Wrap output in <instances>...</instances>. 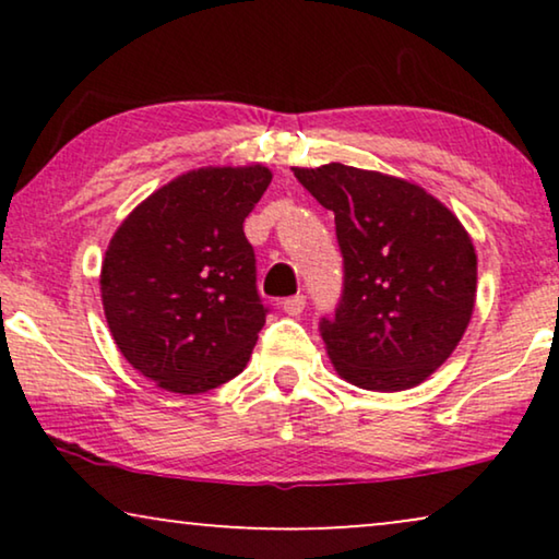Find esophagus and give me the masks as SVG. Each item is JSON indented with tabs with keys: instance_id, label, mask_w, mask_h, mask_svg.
<instances>
[{
	"instance_id": "1",
	"label": "esophagus",
	"mask_w": 559,
	"mask_h": 559,
	"mask_svg": "<svg viewBox=\"0 0 559 559\" xmlns=\"http://www.w3.org/2000/svg\"><path fill=\"white\" fill-rule=\"evenodd\" d=\"M305 295H293V297H285L282 300V310L287 312V316H300V312L305 310Z\"/></svg>"
}]
</instances>
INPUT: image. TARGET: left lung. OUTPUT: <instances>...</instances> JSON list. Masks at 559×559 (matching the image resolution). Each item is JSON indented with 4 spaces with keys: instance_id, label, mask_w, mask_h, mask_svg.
<instances>
[{
    "instance_id": "8db88e82",
    "label": "left lung",
    "mask_w": 559,
    "mask_h": 559,
    "mask_svg": "<svg viewBox=\"0 0 559 559\" xmlns=\"http://www.w3.org/2000/svg\"><path fill=\"white\" fill-rule=\"evenodd\" d=\"M335 213L343 289L320 318L328 356L350 384L402 392L453 354L476 302V251L453 213L419 186L331 163L295 167Z\"/></svg>"
}]
</instances>
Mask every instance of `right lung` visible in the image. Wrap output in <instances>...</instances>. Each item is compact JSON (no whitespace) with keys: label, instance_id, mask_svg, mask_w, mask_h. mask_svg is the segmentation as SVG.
Here are the masks:
<instances>
[{"label":"right lung","instance_id":"right-lung-1","mask_svg":"<svg viewBox=\"0 0 559 559\" xmlns=\"http://www.w3.org/2000/svg\"><path fill=\"white\" fill-rule=\"evenodd\" d=\"M270 182L262 165L180 175L136 205L106 249V323L127 361L167 392H209L249 361L270 308L243 218Z\"/></svg>","mask_w":559,"mask_h":559}]
</instances>
